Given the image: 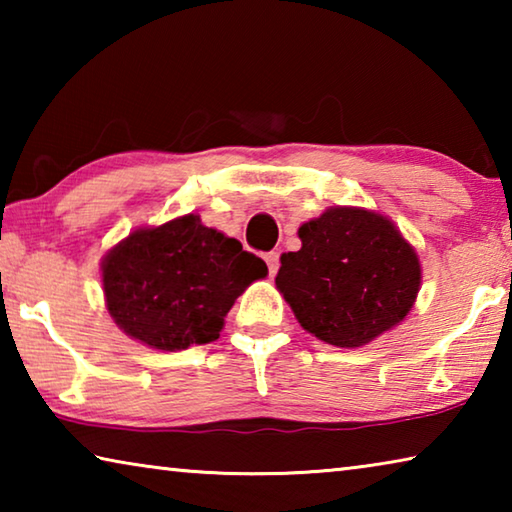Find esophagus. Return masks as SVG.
<instances>
[{
  "mask_svg": "<svg viewBox=\"0 0 512 512\" xmlns=\"http://www.w3.org/2000/svg\"><path fill=\"white\" fill-rule=\"evenodd\" d=\"M266 266H268V273H271V277L277 273V268H280V255L277 253H268L266 257Z\"/></svg>",
  "mask_w": 512,
  "mask_h": 512,
  "instance_id": "esophagus-1",
  "label": "esophagus"
}]
</instances>
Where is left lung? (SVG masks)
I'll return each mask as SVG.
<instances>
[{"mask_svg": "<svg viewBox=\"0 0 512 512\" xmlns=\"http://www.w3.org/2000/svg\"><path fill=\"white\" fill-rule=\"evenodd\" d=\"M298 237V253L280 257L275 287L305 332L361 348L409 316L422 264L388 216L334 205L302 223Z\"/></svg>", "mask_w": 512, "mask_h": 512, "instance_id": "left-lung-1", "label": "left lung"}]
</instances>
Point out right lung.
Here are the masks:
<instances>
[{"mask_svg": "<svg viewBox=\"0 0 512 512\" xmlns=\"http://www.w3.org/2000/svg\"><path fill=\"white\" fill-rule=\"evenodd\" d=\"M266 275L262 259L207 228L198 214L137 228L101 259L103 298L115 325L162 352L219 339L235 300Z\"/></svg>", "mask_w": 512, "mask_h": 512, "instance_id": "add662e5", "label": "right lung"}]
</instances>
